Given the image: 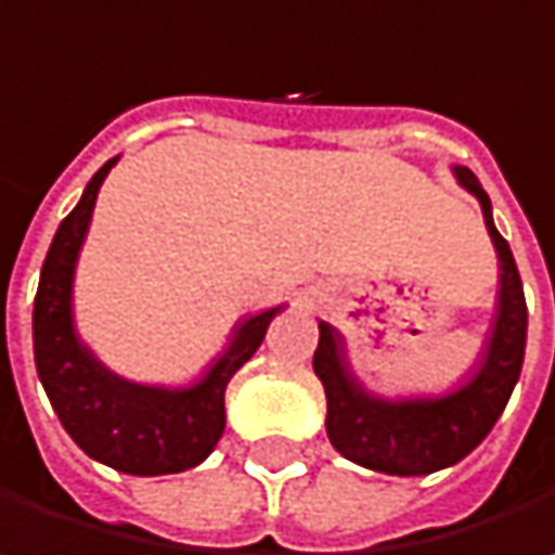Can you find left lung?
<instances>
[{"label": "left lung", "instance_id": "obj_1", "mask_svg": "<svg viewBox=\"0 0 555 555\" xmlns=\"http://www.w3.org/2000/svg\"><path fill=\"white\" fill-rule=\"evenodd\" d=\"M456 182L479 198L489 237L499 254L495 318L469 376L443 395L386 398L360 383L350 366L344 334L318 321L314 376L327 395V437L340 456L386 476H430L469 456L495 427L520 379L527 347V301L511 247L499 234L492 202L476 172L453 167Z\"/></svg>", "mask_w": 555, "mask_h": 555}]
</instances>
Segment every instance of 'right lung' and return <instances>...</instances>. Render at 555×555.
Listing matches in <instances>:
<instances>
[{
    "instance_id": "right-lung-1",
    "label": "right lung",
    "mask_w": 555,
    "mask_h": 555,
    "mask_svg": "<svg viewBox=\"0 0 555 555\" xmlns=\"http://www.w3.org/2000/svg\"><path fill=\"white\" fill-rule=\"evenodd\" d=\"M115 164L118 157L89 179L56 228L35 295V366L63 430L86 456L128 476L185 473L218 447L228 383L257 353L282 305L237 321L228 347L189 386H147L112 373L76 331L73 282L99 189Z\"/></svg>"
}]
</instances>
